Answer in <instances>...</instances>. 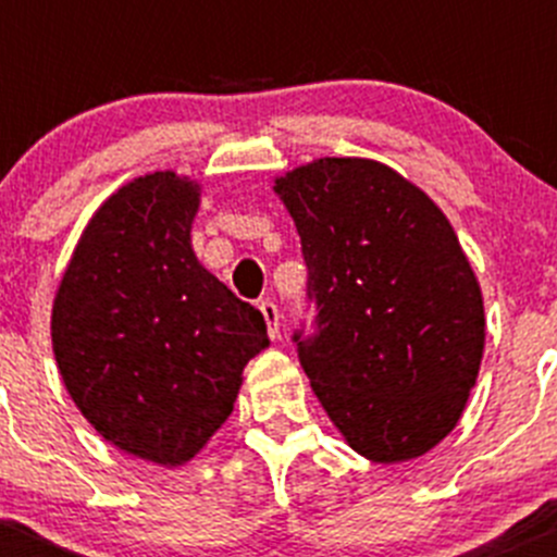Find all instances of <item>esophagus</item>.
Returning <instances> with one entry per match:
<instances>
[{
	"instance_id": "obj_1",
	"label": "esophagus",
	"mask_w": 557,
	"mask_h": 557,
	"mask_svg": "<svg viewBox=\"0 0 557 557\" xmlns=\"http://www.w3.org/2000/svg\"><path fill=\"white\" fill-rule=\"evenodd\" d=\"M258 310H261V314H263V320H267V331H269V336H272V339H277V334H280V312H277V307H274V301H261V305H258Z\"/></svg>"
}]
</instances>
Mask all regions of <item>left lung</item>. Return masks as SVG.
<instances>
[{"label": "left lung", "mask_w": 557, "mask_h": 557, "mask_svg": "<svg viewBox=\"0 0 557 557\" xmlns=\"http://www.w3.org/2000/svg\"><path fill=\"white\" fill-rule=\"evenodd\" d=\"M307 263L314 334H294L347 445L374 463L418 458L463 414L485 307L445 212L372 159H318L274 180Z\"/></svg>", "instance_id": "1"}]
</instances>
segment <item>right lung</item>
<instances>
[{
    "mask_svg": "<svg viewBox=\"0 0 557 557\" xmlns=\"http://www.w3.org/2000/svg\"><path fill=\"white\" fill-rule=\"evenodd\" d=\"M199 183L153 172L94 212L53 299L59 374L117 450L180 466L232 414L243 369L269 347L263 314L190 247Z\"/></svg>",
    "mask_w": 557,
    "mask_h": 557,
    "instance_id": "right-lung-1",
    "label": "right lung"
}]
</instances>
